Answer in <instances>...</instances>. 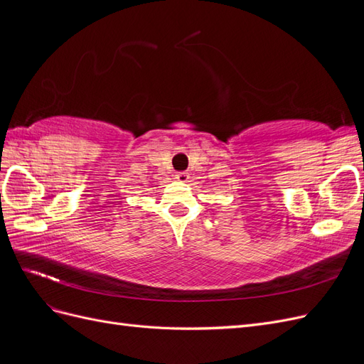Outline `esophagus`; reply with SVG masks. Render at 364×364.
I'll use <instances>...</instances> for the list:
<instances>
[{"mask_svg": "<svg viewBox=\"0 0 364 364\" xmlns=\"http://www.w3.org/2000/svg\"><path fill=\"white\" fill-rule=\"evenodd\" d=\"M174 179L178 181V182H181V183H185V182H188L190 176H188V173L181 171V173H176V174H174Z\"/></svg>", "mask_w": 364, "mask_h": 364, "instance_id": "obj_1", "label": "esophagus"}]
</instances>
